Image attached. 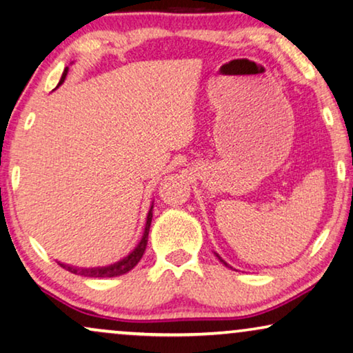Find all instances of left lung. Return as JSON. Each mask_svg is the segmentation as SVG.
<instances>
[{
	"instance_id": "left-lung-1",
	"label": "left lung",
	"mask_w": 353,
	"mask_h": 353,
	"mask_svg": "<svg viewBox=\"0 0 353 353\" xmlns=\"http://www.w3.org/2000/svg\"><path fill=\"white\" fill-rule=\"evenodd\" d=\"M215 255H217V254H215ZM217 259H219L220 261H222V263H223V265H227V261H225V260H222V256H219V255H217ZM227 266H228V265H227Z\"/></svg>"
}]
</instances>
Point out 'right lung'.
<instances>
[{"label": "right lung", "mask_w": 353, "mask_h": 353, "mask_svg": "<svg viewBox=\"0 0 353 353\" xmlns=\"http://www.w3.org/2000/svg\"><path fill=\"white\" fill-rule=\"evenodd\" d=\"M66 74H68V68H65V71H63V76L60 79L59 85H61V83L65 82ZM59 85H57V87H59ZM152 209H154V204H152L150 209H149V214H147V222H145L143 238H141L139 244L134 247V250L131 252L130 255H126L123 260L114 263V265L103 266V268H76V266L65 265V263H59V265L61 268H65L66 271L72 272V274L85 276V277H115V276H122V274H125V272L131 271L136 265H138L139 260L143 259V255H144V250L147 247V238H149L150 223H152Z\"/></svg>", "instance_id": "add662e5"}]
</instances>
